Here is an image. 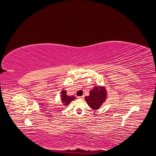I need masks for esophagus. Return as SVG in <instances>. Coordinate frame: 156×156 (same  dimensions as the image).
<instances>
[{
	"label": "esophagus",
	"instance_id": "34e87169",
	"mask_svg": "<svg viewBox=\"0 0 156 156\" xmlns=\"http://www.w3.org/2000/svg\"><path fill=\"white\" fill-rule=\"evenodd\" d=\"M78 98H79V99H81V100H83V98H84V96H79V97H78Z\"/></svg>",
	"mask_w": 156,
	"mask_h": 156
}]
</instances>
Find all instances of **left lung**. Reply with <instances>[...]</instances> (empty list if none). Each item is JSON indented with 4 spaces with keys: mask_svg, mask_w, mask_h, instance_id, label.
<instances>
[{
    "mask_svg": "<svg viewBox=\"0 0 156 156\" xmlns=\"http://www.w3.org/2000/svg\"><path fill=\"white\" fill-rule=\"evenodd\" d=\"M107 92L105 87L99 86L90 91L88 96L85 97V100L89 107L94 110L100 108L107 100Z\"/></svg>",
    "mask_w": 156,
    "mask_h": 156,
    "instance_id": "1",
    "label": "left lung"
}]
</instances>
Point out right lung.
Returning <instances> with one entry per match:
<instances>
[{"instance_id": "1", "label": "right lung", "mask_w": 156, "mask_h": 156, "mask_svg": "<svg viewBox=\"0 0 156 156\" xmlns=\"http://www.w3.org/2000/svg\"><path fill=\"white\" fill-rule=\"evenodd\" d=\"M75 99V97L72 96H69L66 94V90H62L61 91V101H62V104L64 106H68L69 103L72 102L73 100Z\"/></svg>"}]
</instances>
